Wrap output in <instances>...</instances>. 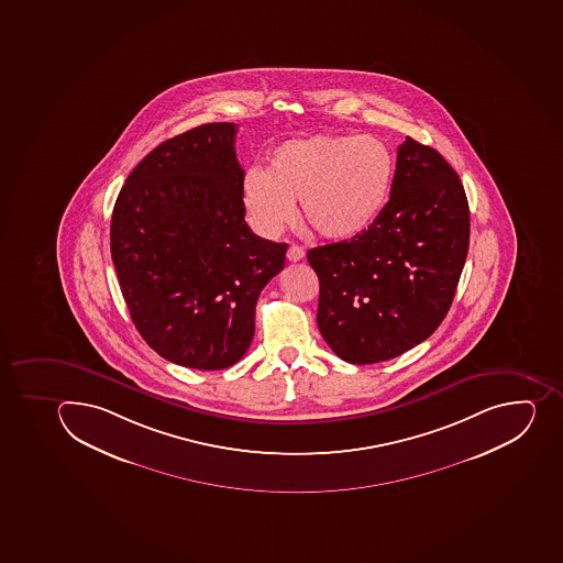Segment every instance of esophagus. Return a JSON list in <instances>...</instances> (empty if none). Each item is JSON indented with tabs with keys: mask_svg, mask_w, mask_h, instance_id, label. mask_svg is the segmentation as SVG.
Here are the masks:
<instances>
[{
	"mask_svg": "<svg viewBox=\"0 0 563 563\" xmlns=\"http://www.w3.org/2000/svg\"><path fill=\"white\" fill-rule=\"evenodd\" d=\"M303 256L305 251L301 250L299 245H290L289 251H287V260H289V262H299Z\"/></svg>",
	"mask_w": 563,
	"mask_h": 563,
	"instance_id": "esophagus-1",
	"label": "esophagus"
}]
</instances>
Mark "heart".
Segmentation results:
<instances>
[{
  "mask_svg": "<svg viewBox=\"0 0 563 563\" xmlns=\"http://www.w3.org/2000/svg\"><path fill=\"white\" fill-rule=\"evenodd\" d=\"M395 162L373 136L292 140L274 151L267 172L253 168L242 196L256 230L278 235L301 205L305 222L327 239L358 235L373 224L391 190Z\"/></svg>",
  "mask_w": 563,
  "mask_h": 563,
  "instance_id": "b5f03b06",
  "label": "heart"
}]
</instances>
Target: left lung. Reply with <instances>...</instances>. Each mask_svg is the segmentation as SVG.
<instances>
[{"label":"left lung","mask_w":563,"mask_h":563,"mask_svg":"<svg viewBox=\"0 0 563 563\" xmlns=\"http://www.w3.org/2000/svg\"><path fill=\"white\" fill-rule=\"evenodd\" d=\"M468 242L460 176L440 152L407 136L391 196L373 224L307 253L328 346L352 364H375L431 338L454 299Z\"/></svg>","instance_id":"1"}]
</instances>
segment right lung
Instances as JSON below:
<instances>
[{
    "instance_id": "add662e5",
    "label": "right lung",
    "mask_w": 563,
    "mask_h": 563,
    "mask_svg": "<svg viewBox=\"0 0 563 563\" xmlns=\"http://www.w3.org/2000/svg\"><path fill=\"white\" fill-rule=\"evenodd\" d=\"M235 123H206L148 152L114 202L111 258L132 323L163 358L224 369L255 335L260 292L287 244L245 224Z\"/></svg>"
}]
</instances>
